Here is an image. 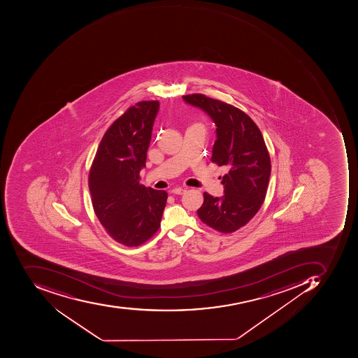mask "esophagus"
<instances>
[{
  "label": "esophagus",
  "mask_w": 358,
  "mask_h": 358,
  "mask_svg": "<svg viewBox=\"0 0 358 358\" xmlns=\"http://www.w3.org/2000/svg\"><path fill=\"white\" fill-rule=\"evenodd\" d=\"M187 192V190L185 189V188H174V189H172V194H185V192Z\"/></svg>",
  "instance_id": "1"
}]
</instances>
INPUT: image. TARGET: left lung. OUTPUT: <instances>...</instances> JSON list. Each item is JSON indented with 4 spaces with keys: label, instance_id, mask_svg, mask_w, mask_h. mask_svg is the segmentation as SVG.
Segmentation results:
<instances>
[{
    "label": "left lung",
    "instance_id": "left-lung-1",
    "mask_svg": "<svg viewBox=\"0 0 358 358\" xmlns=\"http://www.w3.org/2000/svg\"><path fill=\"white\" fill-rule=\"evenodd\" d=\"M182 100L203 110L215 124L210 160L229 168L222 176L224 196L204 192L198 216L217 231H236L255 216L266 198L271 162L264 136L250 116L230 104L199 94Z\"/></svg>",
    "mask_w": 358,
    "mask_h": 358
}]
</instances>
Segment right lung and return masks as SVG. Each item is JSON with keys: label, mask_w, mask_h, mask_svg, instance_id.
Returning <instances> with one entry per match:
<instances>
[{"label": "right lung", "mask_w": 358, "mask_h": 358, "mask_svg": "<svg viewBox=\"0 0 358 358\" xmlns=\"http://www.w3.org/2000/svg\"><path fill=\"white\" fill-rule=\"evenodd\" d=\"M158 101L128 108L103 136L89 172L96 217L118 243L138 246L159 229L168 194L140 184Z\"/></svg>", "instance_id": "right-lung-1"}]
</instances>
